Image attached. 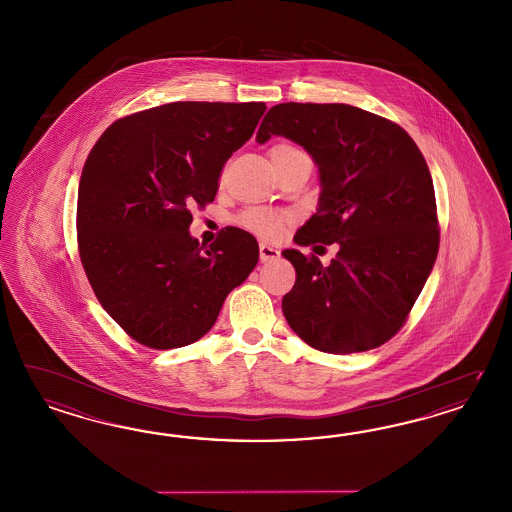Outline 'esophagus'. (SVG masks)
<instances>
[{
    "label": "esophagus",
    "mask_w": 512,
    "mask_h": 512,
    "mask_svg": "<svg viewBox=\"0 0 512 512\" xmlns=\"http://www.w3.org/2000/svg\"><path fill=\"white\" fill-rule=\"evenodd\" d=\"M281 258V250L271 247L267 243H260V260L262 262H271V260H279Z\"/></svg>",
    "instance_id": "obj_1"
}]
</instances>
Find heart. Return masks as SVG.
<instances>
[{
	"instance_id": "obj_1",
	"label": "heart",
	"mask_w": 512,
	"mask_h": 512,
	"mask_svg": "<svg viewBox=\"0 0 512 512\" xmlns=\"http://www.w3.org/2000/svg\"><path fill=\"white\" fill-rule=\"evenodd\" d=\"M273 150L292 152V150L297 149L296 147H290V145H277V147H273ZM286 220H288V215L279 213V211H271V209H250L245 215L241 216V224L247 230L254 231L265 239H275L284 228Z\"/></svg>"
}]
</instances>
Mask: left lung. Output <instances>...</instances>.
<instances>
[{
    "label": "left lung",
    "mask_w": 512,
    "mask_h": 512,
    "mask_svg": "<svg viewBox=\"0 0 512 512\" xmlns=\"http://www.w3.org/2000/svg\"><path fill=\"white\" fill-rule=\"evenodd\" d=\"M273 135L294 141L318 165V209L297 230L296 245H339L328 267L297 248L282 252L297 275L282 297L286 322L322 352L380 347L403 326L439 250L422 152L401 126L345 103L275 105L256 141Z\"/></svg>",
    "instance_id": "left-lung-1"
}]
</instances>
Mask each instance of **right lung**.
Segmentation results:
<instances>
[{"mask_svg":"<svg viewBox=\"0 0 512 512\" xmlns=\"http://www.w3.org/2000/svg\"><path fill=\"white\" fill-rule=\"evenodd\" d=\"M265 103L175 101L111 124L83 167L77 237L101 307L145 347H186L215 326L258 264V243L226 228L211 247L188 207L211 203L218 177Z\"/></svg>","mask_w":512,"mask_h":512,"instance_id":"right-lung-1","label":"right lung"}]
</instances>
